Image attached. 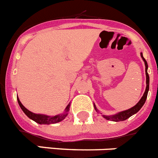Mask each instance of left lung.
Instances as JSON below:
<instances>
[{
    "label": "left lung",
    "instance_id": "1",
    "mask_svg": "<svg viewBox=\"0 0 158 158\" xmlns=\"http://www.w3.org/2000/svg\"><path fill=\"white\" fill-rule=\"evenodd\" d=\"M141 56H142V60H143L144 62H145V75H146V88H145V93H144L143 96H142V98L140 99L139 102H138L136 105L134 106H133L132 108H130V109L127 110H125V111L120 112V113L117 114L112 115V116H106V115H103V117L105 118L106 119L114 121V122H120V121L126 120V119L129 118L130 116H132L133 114H136L138 111H139V110L142 107V106H143L144 103L145 102V100H146V98H147L148 91H149V74H148L147 72V69H148L147 62H146V60H145V58L143 57L142 53H141ZM94 109L96 110L95 106H94Z\"/></svg>",
    "mask_w": 158,
    "mask_h": 158
}]
</instances>
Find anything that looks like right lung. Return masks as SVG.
Segmentation results:
<instances>
[{"label":"right lung","instance_id":"add662e5","mask_svg":"<svg viewBox=\"0 0 158 158\" xmlns=\"http://www.w3.org/2000/svg\"><path fill=\"white\" fill-rule=\"evenodd\" d=\"M17 101H18L19 105H20L22 110L24 111V113L29 118H31V120L35 121V123H39V124H53V123H59L60 121L64 120V119L68 116V110H69L70 108V104H68V106L66 107L65 112H64V114L60 115H56V116H53V117H50V116H47V115L37 114L32 113V112L29 111L28 110L26 109L24 106L22 105V103L20 102V100H19L18 97H17Z\"/></svg>","mask_w":158,"mask_h":158}]
</instances>
